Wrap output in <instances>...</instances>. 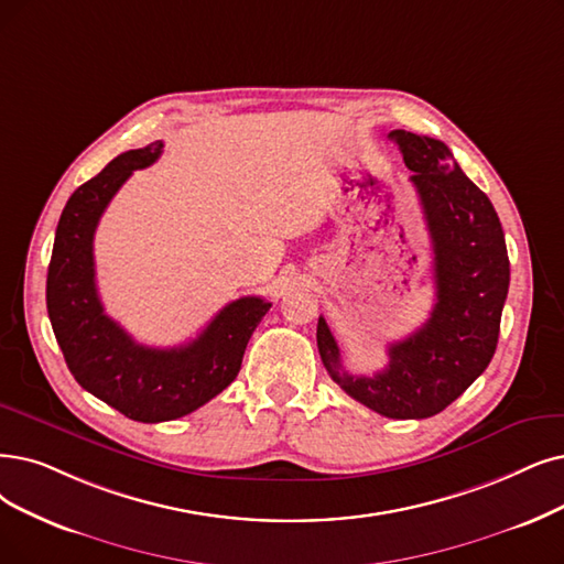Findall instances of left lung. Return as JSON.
<instances>
[{"mask_svg":"<svg viewBox=\"0 0 564 564\" xmlns=\"http://www.w3.org/2000/svg\"><path fill=\"white\" fill-rule=\"evenodd\" d=\"M412 171L425 227L433 240L435 291L431 317L389 345V366L349 375L328 324L317 345L330 379L347 395L389 419H427L448 408L490 364L509 291L505 231L488 196L471 183L442 141L393 129Z\"/></svg>","mask_w":564,"mask_h":564,"instance_id":"obj_1","label":"left lung"}]
</instances>
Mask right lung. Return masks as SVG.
I'll return each instance as SVG.
<instances>
[{"label": "right lung", "mask_w": 564, "mask_h": 564, "mask_svg": "<svg viewBox=\"0 0 564 564\" xmlns=\"http://www.w3.org/2000/svg\"><path fill=\"white\" fill-rule=\"evenodd\" d=\"M162 141L118 154L99 175L80 185L62 210L48 265V317L78 384L141 423L185 416L236 379L247 343L270 310L245 296L219 310L196 340L154 349L104 312L95 280V231L124 180L160 160Z\"/></svg>", "instance_id": "1"}]
</instances>
